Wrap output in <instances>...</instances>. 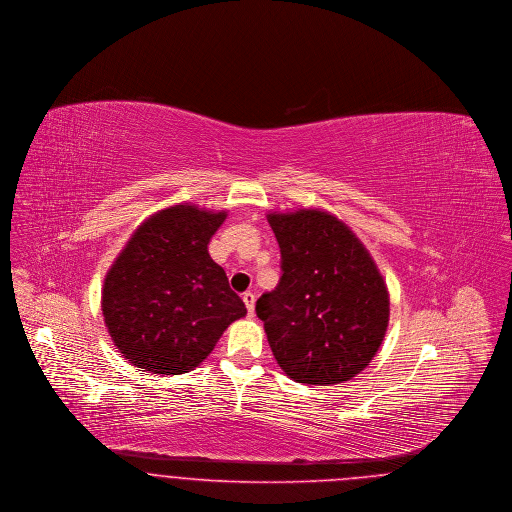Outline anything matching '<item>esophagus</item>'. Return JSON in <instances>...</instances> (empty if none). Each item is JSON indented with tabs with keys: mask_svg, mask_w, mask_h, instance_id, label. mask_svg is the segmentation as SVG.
Segmentation results:
<instances>
[{
	"mask_svg": "<svg viewBox=\"0 0 512 512\" xmlns=\"http://www.w3.org/2000/svg\"><path fill=\"white\" fill-rule=\"evenodd\" d=\"M241 300H243L245 307H247V313H249V317H253V311H255V296H253L251 292H245V294L241 296Z\"/></svg>",
	"mask_w": 512,
	"mask_h": 512,
	"instance_id": "1",
	"label": "esophagus"
}]
</instances>
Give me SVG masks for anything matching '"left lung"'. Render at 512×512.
Segmentation results:
<instances>
[{
  "label": "left lung",
  "mask_w": 512,
  "mask_h": 512,
  "mask_svg": "<svg viewBox=\"0 0 512 512\" xmlns=\"http://www.w3.org/2000/svg\"><path fill=\"white\" fill-rule=\"evenodd\" d=\"M282 276L257 317L272 354L296 383L350 381L375 358L389 327L387 284L356 234L319 209L269 212Z\"/></svg>",
  "instance_id": "left-lung-1"
}]
</instances>
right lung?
I'll return each instance as SVG.
<instances>
[{
  "label": "right lung",
  "instance_id": "add662e5",
  "mask_svg": "<svg viewBox=\"0 0 512 512\" xmlns=\"http://www.w3.org/2000/svg\"><path fill=\"white\" fill-rule=\"evenodd\" d=\"M226 212L174 205L147 218L125 243L102 288V315L123 358L158 373L195 369L247 309L209 241Z\"/></svg>",
  "mask_w": 512,
  "mask_h": 512
}]
</instances>
